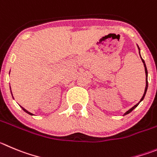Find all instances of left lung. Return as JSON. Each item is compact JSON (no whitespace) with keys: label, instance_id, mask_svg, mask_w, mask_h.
<instances>
[{"label":"left lung","instance_id":"8db88e82","mask_svg":"<svg viewBox=\"0 0 157 157\" xmlns=\"http://www.w3.org/2000/svg\"><path fill=\"white\" fill-rule=\"evenodd\" d=\"M137 46H138V45H137ZM138 49H139V52H140V47H139L138 46ZM140 57H141V56H140ZM141 59H142V61H143V65H144V67H145V73H146V88H145V91H144V94H143V96L142 97V98H141V100H140V101L139 102V103H137L136 104V105H134V106L132 107V108H130L129 110H128V111H127L126 112H125V114H124V115H128V114H129L130 112H132V111L133 109H135V108H136V107L138 106L139 105V104L140 103V102L142 101L143 100V98H144V97H145V95H146V90H147V88H148V80H147V76H148V72H147V69H146V63H145V61L143 60V59L141 57Z\"/></svg>","mask_w":157,"mask_h":157}]
</instances>
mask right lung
<instances>
[{"instance_id":"1","label":"right lung","mask_w":157,"mask_h":157,"mask_svg":"<svg viewBox=\"0 0 157 157\" xmlns=\"http://www.w3.org/2000/svg\"><path fill=\"white\" fill-rule=\"evenodd\" d=\"M21 108H22V109H23V110H24V112H26V113H28V114H29V115H33V114H32V113H31V112H28L27 110H26V109H25V108H22V107H21Z\"/></svg>"}]
</instances>
